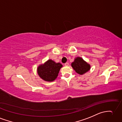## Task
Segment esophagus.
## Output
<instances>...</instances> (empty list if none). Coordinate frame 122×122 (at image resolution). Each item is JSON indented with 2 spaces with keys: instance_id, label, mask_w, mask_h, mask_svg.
<instances>
[{
  "instance_id": "1",
  "label": "esophagus",
  "mask_w": 122,
  "mask_h": 122,
  "mask_svg": "<svg viewBox=\"0 0 122 122\" xmlns=\"http://www.w3.org/2000/svg\"><path fill=\"white\" fill-rule=\"evenodd\" d=\"M69 63H68V62H66V63L64 64V66H69Z\"/></svg>"
}]
</instances>
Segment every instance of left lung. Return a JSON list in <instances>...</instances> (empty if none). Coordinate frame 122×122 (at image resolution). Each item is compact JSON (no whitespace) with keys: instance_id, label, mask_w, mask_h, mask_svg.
Masks as SVG:
<instances>
[{"instance_id":"1","label":"left lung","mask_w":122,"mask_h":122,"mask_svg":"<svg viewBox=\"0 0 122 122\" xmlns=\"http://www.w3.org/2000/svg\"><path fill=\"white\" fill-rule=\"evenodd\" d=\"M71 66L75 71L80 75H83L88 72L91 66L83 58L77 56L75 58L74 61L71 63Z\"/></svg>"}]
</instances>
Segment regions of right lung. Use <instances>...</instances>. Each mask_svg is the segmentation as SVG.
I'll return each instance as SVG.
<instances>
[{
  "mask_svg": "<svg viewBox=\"0 0 122 122\" xmlns=\"http://www.w3.org/2000/svg\"><path fill=\"white\" fill-rule=\"evenodd\" d=\"M63 66L60 63H56L49 59L44 64L39 65L37 68V74L42 80L53 81L57 78L61 68Z\"/></svg>",
  "mask_w": 122,
  "mask_h": 122,
  "instance_id": "1",
  "label": "right lung"
}]
</instances>
